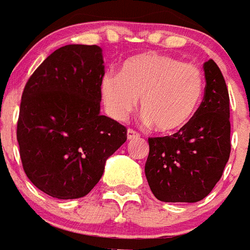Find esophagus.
I'll list each match as a JSON object with an SVG mask.
<instances>
[{"label": "esophagus", "mask_w": 250, "mask_h": 250, "mask_svg": "<svg viewBox=\"0 0 250 250\" xmlns=\"http://www.w3.org/2000/svg\"><path fill=\"white\" fill-rule=\"evenodd\" d=\"M139 133L138 131H135V130L133 129H129L127 130V139L131 140V139H136V138H139Z\"/></svg>", "instance_id": "34e87169"}]
</instances>
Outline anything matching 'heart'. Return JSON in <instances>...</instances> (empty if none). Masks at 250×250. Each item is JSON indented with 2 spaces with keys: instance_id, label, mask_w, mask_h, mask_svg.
Wrapping results in <instances>:
<instances>
[{
  "instance_id": "b5f03b06",
  "label": "heart",
  "mask_w": 250,
  "mask_h": 250,
  "mask_svg": "<svg viewBox=\"0 0 250 250\" xmlns=\"http://www.w3.org/2000/svg\"><path fill=\"white\" fill-rule=\"evenodd\" d=\"M101 96L108 114L124 120L140 108L146 123L159 133L172 134L195 116L205 89L202 70L169 55L146 53L127 59L119 76L104 74Z\"/></svg>"
}]
</instances>
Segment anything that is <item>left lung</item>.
Returning <instances> with one entry per match:
<instances>
[{"mask_svg": "<svg viewBox=\"0 0 250 250\" xmlns=\"http://www.w3.org/2000/svg\"><path fill=\"white\" fill-rule=\"evenodd\" d=\"M205 95L195 116L173 135L149 138L146 176L164 202H197L212 191L230 157L229 92L212 59L204 63Z\"/></svg>", "mask_w": 250, "mask_h": 250, "instance_id": "1", "label": "left lung"}]
</instances>
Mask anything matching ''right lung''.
Instances as JSON below:
<instances>
[{
    "instance_id": "obj_1",
    "label": "right lung",
    "mask_w": 250,
    "mask_h": 250,
    "mask_svg": "<svg viewBox=\"0 0 250 250\" xmlns=\"http://www.w3.org/2000/svg\"><path fill=\"white\" fill-rule=\"evenodd\" d=\"M102 50L65 45L36 68L21 96L18 136L22 168L35 187L61 200L86 196L126 127L100 114Z\"/></svg>"
}]
</instances>
